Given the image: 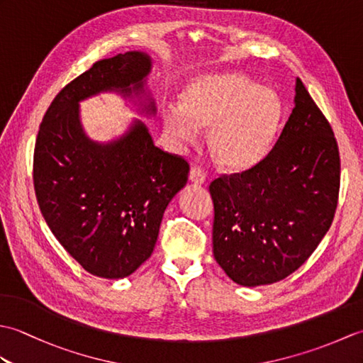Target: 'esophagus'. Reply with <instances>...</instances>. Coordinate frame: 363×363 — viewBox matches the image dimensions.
<instances>
[{
    "label": "esophagus",
    "instance_id": "34e87169",
    "mask_svg": "<svg viewBox=\"0 0 363 363\" xmlns=\"http://www.w3.org/2000/svg\"><path fill=\"white\" fill-rule=\"evenodd\" d=\"M189 179L191 182L198 184V186H203V184H206L207 176H206V172H204L201 167H194V168L190 169V173H189Z\"/></svg>",
    "mask_w": 363,
    "mask_h": 363
}]
</instances>
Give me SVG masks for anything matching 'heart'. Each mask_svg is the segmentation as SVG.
Here are the masks:
<instances>
[{"mask_svg":"<svg viewBox=\"0 0 363 363\" xmlns=\"http://www.w3.org/2000/svg\"><path fill=\"white\" fill-rule=\"evenodd\" d=\"M282 106L272 89L257 87L240 73L191 81L179 107L168 106L164 123L177 140L191 142L196 129H209V146L220 165L248 169L265 157L279 128Z\"/></svg>","mask_w":363,"mask_h":363,"instance_id":"obj_1","label":"heart"}]
</instances>
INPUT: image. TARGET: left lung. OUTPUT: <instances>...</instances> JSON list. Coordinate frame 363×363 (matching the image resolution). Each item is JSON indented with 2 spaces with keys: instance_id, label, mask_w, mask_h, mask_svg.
<instances>
[{
  "instance_id": "obj_1",
  "label": "left lung",
  "mask_w": 363,
  "mask_h": 363,
  "mask_svg": "<svg viewBox=\"0 0 363 363\" xmlns=\"http://www.w3.org/2000/svg\"><path fill=\"white\" fill-rule=\"evenodd\" d=\"M274 146L242 173L211 182L213 257L245 287L285 279L311 257L333 225L340 154L329 121L303 81Z\"/></svg>"
}]
</instances>
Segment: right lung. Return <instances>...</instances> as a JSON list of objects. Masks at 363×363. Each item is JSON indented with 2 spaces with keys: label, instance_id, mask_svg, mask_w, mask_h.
<instances>
[{
  "label": "right lung",
  "instance_id": "right-lung-1",
  "mask_svg": "<svg viewBox=\"0 0 363 363\" xmlns=\"http://www.w3.org/2000/svg\"><path fill=\"white\" fill-rule=\"evenodd\" d=\"M150 68L138 51L98 60L52 99L35 140L33 179L46 225L86 272L107 279L129 276L151 256L190 168L154 146L142 121L117 142L89 140L78 103L103 90L142 94ZM146 109L154 112L152 103Z\"/></svg>",
  "mask_w": 363,
  "mask_h": 363
}]
</instances>
